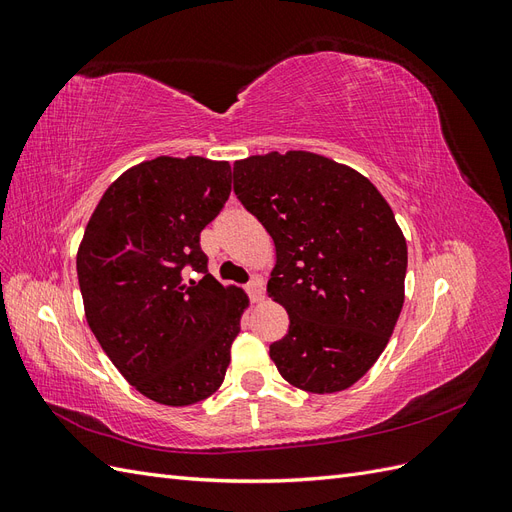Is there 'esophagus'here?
<instances>
[{"instance_id": "obj_1", "label": "esophagus", "mask_w": 512, "mask_h": 512, "mask_svg": "<svg viewBox=\"0 0 512 512\" xmlns=\"http://www.w3.org/2000/svg\"><path fill=\"white\" fill-rule=\"evenodd\" d=\"M247 294H250L252 303H260L262 297H265V286H262L260 277H254V280L247 284Z\"/></svg>"}]
</instances>
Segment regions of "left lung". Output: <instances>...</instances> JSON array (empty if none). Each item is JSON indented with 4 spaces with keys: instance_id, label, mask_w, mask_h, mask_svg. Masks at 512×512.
Listing matches in <instances>:
<instances>
[{
    "instance_id": "obj_1",
    "label": "left lung",
    "mask_w": 512,
    "mask_h": 512,
    "mask_svg": "<svg viewBox=\"0 0 512 512\" xmlns=\"http://www.w3.org/2000/svg\"><path fill=\"white\" fill-rule=\"evenodd\" d=\"M232 179L275 245L267 294L290 320L269 348L277 371L307 393L346 391L404 307L408 245L393 209L359 170L312 151L237 160Z\"/></svg>"
}]
</instances>
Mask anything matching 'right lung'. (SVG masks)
Listing matches in <instances>:
<instances>
[{
    "label": "right lung",
    "instance_id": "1",
    "mask_svg": "<svg viewBox=\"0 0 512 512\" xmlns=\"http://www.w3.org/2000/svg\"><path fill=\"white\" fill-rule=\"evenodd\" d=\"M230 194V164L160 156L121 173L76 252L85 318L138 393L192 406L220 389L250 305L207 271L203 230ZM194 270L198 283L184 282Z\"/></svg>",
    "mask_w": 512,
    "mask_h": 512
}]
</instances>
